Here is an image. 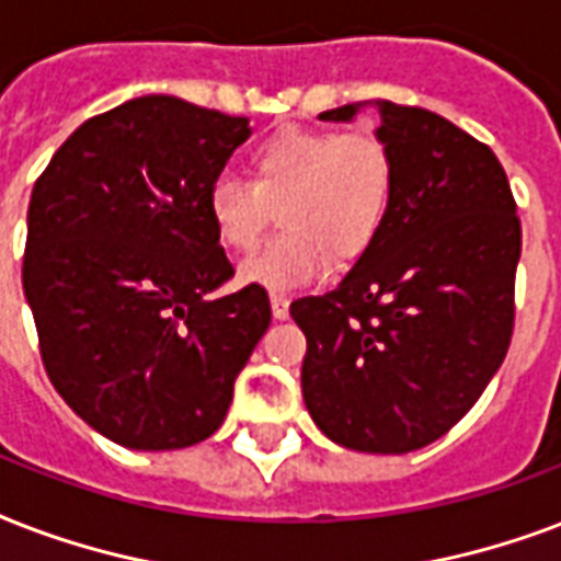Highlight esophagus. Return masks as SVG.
Here are the masks:
<instances>
[{
  "label": "esophagus",
  "mask_w": 561,
  "mask_h": 561,
  "mask_svg": "<svg viewBox=\"0 0 561 561\" xmlns=\"http://www.w3.org/2000/svg\"><path fill=\"white\" fill-rule=\"evenodd\" d=\"M272 316L275 319H289V298L286 295H272Z\"/></svg>",
  "instance_id": "esophagus-1"
}]
</instances>
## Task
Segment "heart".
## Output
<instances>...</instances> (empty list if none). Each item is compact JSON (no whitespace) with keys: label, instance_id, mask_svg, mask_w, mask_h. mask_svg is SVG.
I'll list each match as a JSON object with an SVG mask.
<instances>
[{"label":"heart","instance_id":"b5f03b06","mask_svg":"<svg viewBox=\"0 0 561 561\" xmlns=\"http://www.w3.org/2000/svg\"><path fill=\"white\" fill-rule=\"evenodd\" d=\"M251 181L207 186L216 240L251 251L280 210L284 233L240 266V280L272 295L319 280L340 260L363 257L383 231L394 193L392 151L371 131L284 128L251 151Z\"/></svg>","mask_w":561,"mask_h":561}]
</instances>
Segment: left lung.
<instances>
[{
  "label": "left lung",
  "mask_w": 561,
  "mask_h": 561,
  "mask_svg": "<svg viewBox=\"0 0 561 561\" xmlns=\"http://www.w3.org/2000/svg\"><path fill=\"white\" fill-rule=\"evenodd\" d=\"M368 104L394 160L383 231L336 289L289 312L316 427L351 450L410 454L445 436L506 357L520 221L489 146L424 107ZM363 107L319 119L354 123Z\"/></svg>",
  "instance_id": "8db88e82"
}]
</instances>
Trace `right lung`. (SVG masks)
Segmentation results:
<instances>
[{"label": "right lung", "mask_w": 561, "mask_h": 561, "mask_svg": "<svg viewBox=\"0 0 561 561\" xmlns=\"http://www.w3.org/2000/svg\"><path fill=\"white\" fill-rule=\"evenodd\" d=\"M249 134L245 116L140 95L78 125L34 184L23 289L43 366L116 445L213 436L272 321L260 286L213 295L233 266L207 186Z\"/></svg>", "instance_id": "obj_1"}]
</instances>
